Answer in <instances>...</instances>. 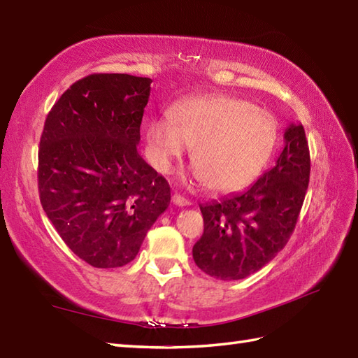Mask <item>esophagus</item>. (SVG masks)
Here are the masks:
<instances>
[{"instance_id": "1", "label": "esophagus", "mask_w": 358, "mask_h": 358, "mask_svg": "<svg viewBox=\"0 0 358 358\" xmlns=\"http://www.w3.org/2000/svg\"><path fill=\"white\" fill-rule=\"evenodd\" d=\"M172 201H173V204H177V206H189V204H191V201L185 199V196L178 195V194H173Z\"/></svg>"}]
</instances>
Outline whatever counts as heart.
Returning a JSON list of instances; mask_svg holds the SVG:
<instances>
[{"instance_id": "b5f03b06", "label": "heart", "mask_w": 358, "mask_h": 358, "mask_svg": "<svg viewBox=\"0 0 358 358\" xmlns=\"http://www.w3.org/2000/svg\"><path fill=\"white\" fill-rule=\"evenodd\" d=\"M277 120L269 110L231 95L186 98L172 113L155 117L148 127L152 162L171 171L173 159L194 146L196 178L217 194L252 183L277 143Z\"/></svg>"}]
</instances>
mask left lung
I'll use <instances>...</instances> for the list:
<instances>
[{
	"label": "left lung",
	"instance_id": "8db88e82",
	"mask_svg": "<svg viewBox=\"0 0 358 358\" xmlns=\"http://www.w3.org/2000/svg\"><path fill=\"white\" fill-rule=\"evenodd\" d=\"M309 173L305 129L291 124L272 169L245 192L200 204L204 232L192 249L195 264L218 280H241L260 271L291 238Z\"/></svg>",
	"mask_w": 358,
	"mask_h": 358
}]
</instances>
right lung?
<instances>
[{
    "label": "right lung",
    "instance_id": "1",
    "mask_svg": "<svg viewBox=\"0 0 358 358\" xmlns=\"http://www.w3.org/2000/svg\"><path fill=\"white\" fill-rule=\"evenodd\" d=\"M150 78L92 73L48 113L38 192L59 237L94 268L131 263L171 203L166 178L136 150Z\"/></svg>",
    "mask_w": 358,
    "mask_h": 358
}]
</instances>
